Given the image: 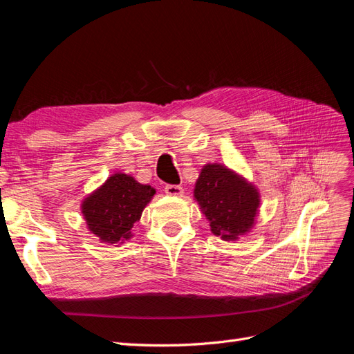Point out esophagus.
I'll return each instance as SVG.
<instances>
[{"label":"esophagus","instance_id":"esophagus-1","mask_svg":"<svg viewBox=\"0 0 354 354\" xmlns=\"http://www.w3.org/2000/svg\"><path fill=\"white\" fill-rule=\"evenodd\" d=\"M165 194L169 196H181L183 195V187L178 185H167L165 186Z\"/></svg>","mask_w":354,"mask_h":354}]
</instances>
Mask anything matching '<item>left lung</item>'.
<instances>
[{
  "instance_id": "8db88e82",
  "label": "left lung",
  "mask_w": 354,
  "mask_h": 354,
  "mask_svg": "<svg viewBox=\"0 0 354 354\" xmlns=\"http://www.w3.org/2000/svg\"><path fill=\"white\" fill-rule=\"evenodd\" d=\"M195 198L209 220L211 232L224 241H236L251 230L260 205L257 189L220 164L202 168Z\"/></svg>"
}]
</instances>
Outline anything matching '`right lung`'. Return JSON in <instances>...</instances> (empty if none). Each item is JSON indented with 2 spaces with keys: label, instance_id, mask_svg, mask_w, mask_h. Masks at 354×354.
<instances>
[{
  "label": "right lung",
  "instance_id": "1",
  "mask_svg": "<svg viewBox=\"0 0 354 354\" xmlns=\"http://www.w3.org/2000/svg\"><path fill=\"white\" fill-rule=\"evenodd\" d=\"M155 189L140 185L127 174H113L85 198L82 214L88 229L104 243H120L131 238V227L140 220Z\"/></svg>",
  "mask_w": 354,
  "mask_h": 354
}]
</instances>
